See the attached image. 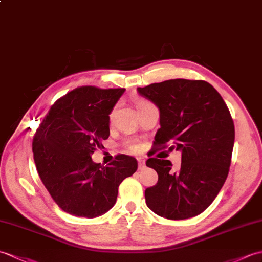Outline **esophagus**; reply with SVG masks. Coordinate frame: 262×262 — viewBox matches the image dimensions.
Returning <instances> with one entry per match:
<instances>
[{
  "label": "esophagus",
  "mask_w": 262,
  "mask_h": 262,
  "mask_svg": "<svg viewBox=\"0 0 262 262\" xmlns=\"http://www.w3.org/2000/svg\"><path fill=\"white\" fill-rule=\"evenodd\" d=\"M137 162H138V169H144L145 168V166H146V164H145V160L144 159H137Z\"/></svg>",
  "instance_id": "esophagus-1"
}]
</instances>
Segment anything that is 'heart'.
<instances>
[{"label":"heart","mask_w":262,"mask_h":262,"mask_svg":"<svg viewBox=\"0 0 262 262\" xmlns=\"http://www.w3.org/2000/svg\"><path fill=\"white\" fill-rule=\"evenodd\" d=\"M147 103H149V102L145 101V100H138V101L136 102V107H137V109H138V108H141V107H143V106H145V105H147ZM129 146H130V148H132L133 150H138V148H139L138 144H136V143H130Z\"/></svg>","instance_id":"1"}]
</instances>
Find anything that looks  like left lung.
I'll return each mask as SVG.
<instances>
[{
  "instance_id": "1",
  "label": "left lung",
  "mask_w": 262,
  "mask_h": 262,
  "mask_svg": "<svg viewBox=\"0 0 262 262\" xmlns=\"http://www.w3.org/2000/svg\"><path fill=\"white\" fill-rule=\"evenodd\" d=\"M160 111L156 147L173 143L182 153L181 167L167 160L148 159L159 175L146 188L148 208L169 220L193 217L213 202L227 180L234 144V124L226 102L203 80L171 79L137 88Z\"/></svg>"
}]
</instances>
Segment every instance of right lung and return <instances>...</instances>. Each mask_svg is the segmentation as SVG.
<instances>
[{"mask_svg":"<svg viewBox=\"0 0 262 262\" xmlns=\"http://www.w3.org/2000/svg\"><path fill=\"white\" fill-rule=\"evenodd\" d=\"M125 88L80 87L54 102L33 138L36 171L60 208L96 217L116 203L119 184L137 171V161L117 155L101 166L91 160L109 137V115Z\"/></svg>","mask_w":262,"mask_h":262,"instance_id":"right-lung-1","label":"right lung"}]
</instances>
